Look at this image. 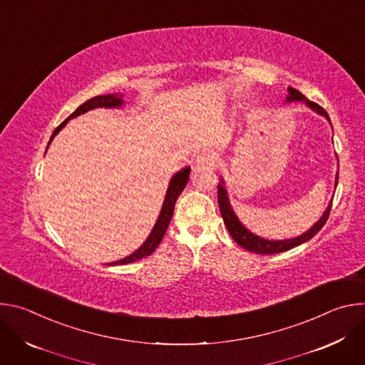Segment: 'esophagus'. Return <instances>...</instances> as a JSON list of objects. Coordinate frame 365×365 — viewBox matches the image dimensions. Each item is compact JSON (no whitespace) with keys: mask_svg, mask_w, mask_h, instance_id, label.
I'll list each match as a JSON object with an SVG mask.
<instances>
[{"mask_svg":"<svg viewBox=\"0 0 365 365\" xmlns=\"http://www.w3.org/2000/svg\"><path fill=\"white\" fill-rule=\"evenodd\" d=\"M220 162V155L214 151L202 153L196 159V168H214Z\"/></svg>","mask_w":365,"mask_h":365,"instance_id":"esophagus-1","label":"esophagus"}]
</instances>
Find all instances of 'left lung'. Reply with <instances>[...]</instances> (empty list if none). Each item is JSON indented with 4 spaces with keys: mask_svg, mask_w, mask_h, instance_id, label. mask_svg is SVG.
Segmentation results:
<instances>
[{
    "mask_svg": "<svg viewBox=\"0 0 365 365\" xmlns=\"http://www.w3.org/2000/svg\"><path fill=\"white\" fill-rule=\"evenodd\" d=\"M289 91V95L286 98V101H300V102H304L306 106L310 108L317 111L319 115H324L329 123V117H328V113L321 107L318 106L317 102H312L309 101L302 92H299L297 89L294 88H287ZM224 180L221 179V183H218V205H220V211H221V215L224 218V224L228 230V232L231 234L232 240L241 245L242 248L251 251V252H257V254H277V252H282V251H287L290 248H294L306 241H309L312 237H315L321 228L327 224L328 221V217H329V212H331V206H332V202L328 205L327 211L324 212V215L321 217V220L312 227L309 231H306L304 234L296 237V238H290V240H280V241H272V240H266V238H262L258 237L255 234H252L251 231H248L241 222L240 220L237 218V215L234 214L232 207H231V203H230V199H228V193L225 190V186H224ZM338 185V175H336V179H335V187Z\"/></svg>",
    "mask_w": 365,
    "mask_h": 365,
    "instance_id": "8db88e82",
    "label": "left lung"
}]
</instances>
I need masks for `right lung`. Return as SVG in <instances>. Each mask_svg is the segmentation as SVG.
<instances>
[{
  "mask_svg": "<svg viewBox=\"0 0 365 365\" xmlns=\"http://www.w3.org/2000/svg\"><path fill=\"white\" fill-rule=\"evenodd\" d=\"M123 95L120 93H108V95H98V96H93L91 99H88L86 102H83L81 107H78L55 131L53 134H51L50 140H48V144L51 143V140H53V137L66 125V123L81 114H85L86 111H91L93 108H118L123 106ZM47 144V147H48ZM47 150V148H46ZM189 173H190V168H185L182 169L180 172H178L170 183H169V189L166 192V197H165V202H163V206H162V211H160V215L158 218V222H155L154 228L151 230L150 235L147 237V240L144 241V244L135 250L133 254L127 255L125 258L123 259H118V262H114V263H108V266H121V264H128V263H134L137 262V259H141L147 255H150L155 248L159 247V244L162 242L165 234H166V230L170 224V220L173 217V211H175V203L179 197V195L182 193V190L185 189L187 180H189Z\"/></svg>",
  "mask_w": 365,
  "mask_h": 365,
  "instance_id": "obj_1",
  "label": "right lung"
}]
</instances>
